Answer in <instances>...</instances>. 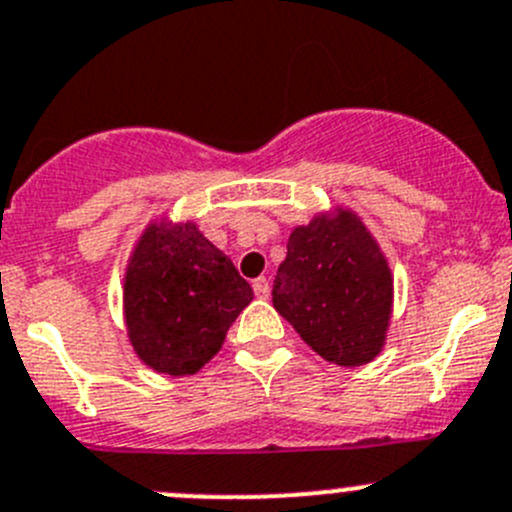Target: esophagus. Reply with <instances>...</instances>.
<instances>
[{
    "mask_svg": "<svg viewBox=\"0 0 512 512\" xmlns=\"http://www.w3.org/2000/svg\"><path fill=\"white\" fill-rule=\"evenodd\" d=\"M254 293H256V298H268V293H271V286H268L266 276L254 278Z\"/></svg>",
    "mask_w": 512,
    "mask_h": 512,
    "instance_id": "obj_1",
    "label": "esophagus"
}]
</instances>
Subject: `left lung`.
I'll list each match as a JSON object with an SVG mask.
<instances>
[{
  "label": "left lung",
  "mask_w": 512,
  "mask_h": 512,
  "mask_svg": "<svg viewBox=\"0 0 512 512\" xmlns=\"http://www.w3.org/2000/svg\"><path fill=\"white\" fill-rule=\"evenodd\" d=\"M273 281V308L336 366H363L381 353L391 321L388 261L353 211L316 216L288 236Z\"/></svg>",
  "instance_id": "1"
}]
</instances>
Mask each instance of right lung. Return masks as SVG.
<instances>
[{"label": "right lung", "instance_id": "right-lung-1", "mask_svg": "<svg viewBox=\"0 0 512 512\" xmlns=\"http://www.w3.org/2000/svg\"><path fill=\"white\" fill-rule=\"evenodd\" d=\"M254 291L194 224H151L131 254L124 313L136 356L166 376H191L221 351Z\"/></svg>", "mask_w": 512, "mask_h": 512}]
</instances>
